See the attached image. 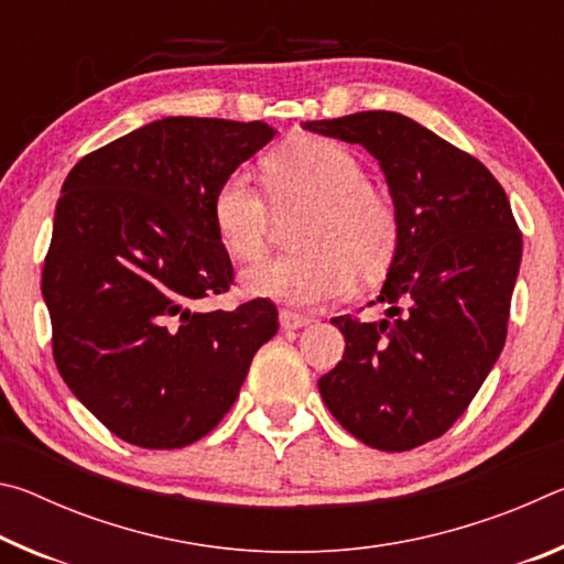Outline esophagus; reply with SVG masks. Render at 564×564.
Masks as SVG:
<instances>
[{
  "label": "esophagus",
  "mask_w": 564,
  "mask_h": 564,
  "mask_svg": "<svg viewBox=\"0 0 564 564\" xmlns=\"http://www.w3.org/2000/svg\"><path fill=\"white\" fill-rule=\"evenodd\" d=\"M279 321H281V328H285V330H295V328H303V326H308V323H313L311 316H303V313H295L289 308L279 313Z\"/></svg>",
  "instance_id": "1"
}]
</instances>
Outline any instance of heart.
<instances>
[{
    "label": "heart",
    "mask_w": 564,
    "mask_h": 564,
    "mask_svg": "<svg viewBox=\"0 0 564 564\" xmlns=\"http://www.w3.org/2000/svg\"><path fill=\"white\" fill-rule=\"evenodd\" d=\"M263 184L273 212L305 206L293 234L295 253H283L243 273L248 293L318 305L348 293L352 281L376 283L395 263L403 221L393 196L366 181V169L338 141L295 137L263 159ZM265 196L234 171L212 196L218 241L238 261H256L271 234Z\"/></svg>",
    "instance_id": "b5f03b06"
}]
</instances>
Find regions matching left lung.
Returning a JSON list of instances; mask_svg holds the SVG:
<instances>
[{
	"mask_svg": "<svg viewBox=\"0 0 564 564\" xmlns=\"http://www.w3.org/2000/svg\"><path fill=\"white\" fill-rule=\"evenodd\" d=\"M303 129L366 147L403 221L378 295L386 318L330 321L346 352L318 380L321 398L360 443L413 451L451 431L498 360L522 234L500 181L403 113L360 111Z\"/></svg>",
	"mask_w": 564,
	"mask_h": 564,
	"instance_id": "1",
	"label": "left lung"
}]
</instances>
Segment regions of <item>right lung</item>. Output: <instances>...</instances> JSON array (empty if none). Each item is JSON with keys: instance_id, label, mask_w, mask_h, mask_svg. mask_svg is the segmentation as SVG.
Instances as JSON below:
<instances>
[{"instance_id": "1", "label": "right lung", "mask_w": 564, "mask_h": 564, "mask_svg": "<svg viewBox=\"0 0 564 564\" xmlns=\"http://www.w3.org/2000/svg\"><path fill=\"white\" fill-rule=\"evenodd\" d=\"M273 133L263 121L166 117L91 151L64 181L42 271L52 356L121 441H202L279 330L269 299L206 311L234 285L212 196Z\"/></svg>"}]
</instances>
